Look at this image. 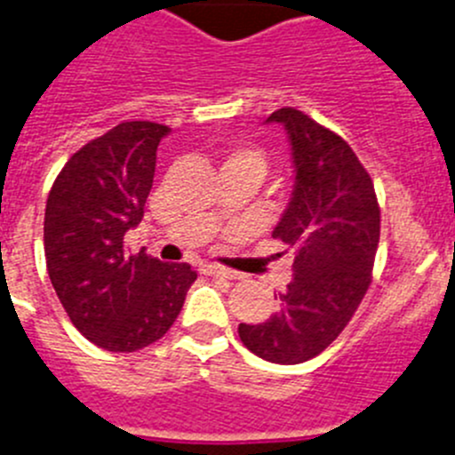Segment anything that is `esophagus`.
I'll use <instances>...</instances> for the list:
<instances>
[{"label": "esophagus", "mask_w": 455, "mask_h": 455, "mask_svg": "<svg viewBox=\"0 0 455 455\" xmlns=\"http://www.w3.org/2000/svg\"><path fill=\"white\" fill-rule=\"evenodd\" d=\"M204 274L213 275V278H228V280L235 278V271L227 269V267H220V265H206L204 267Z\"/></svg>", "instance_id": "34e87169"}]
</instances>
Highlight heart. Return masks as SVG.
Segmentation results:
<instances>
[{
    "label": "heart",
    "mask_w": 455,
    "mask_h": 455,
    "mask_svg": "<svg viewBox=\"0 0 455 455\" xmlns=\"http://www.w3.org/2000/svg\"><path fill=\"white\" fill-rule=\"evenodd\" d=\"M222 168L244 170V172H249V175H253L258 181H260L267 172V156L265 152L258 150V148L237 146L227 152Z\"/></svg>",
    "instance_id": "obj_1"
}]
</instances>
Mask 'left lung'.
I'll return each instance as SVG.
<instances>
[{"label": "left lung", "mask_w": 455, "mask_h": 455, "mask_svg": "<svg viewBox=\"0 0 455 455\" xmlns=\"http://www.w3.org/2000/svg\"><path fill=\"white\" fill-rule=\"evenodd\" d=\"M294 159V190L271 235L294 249V280L265 323H240L242 343L271 363H303L325 350L372 283L379 204L368 170L337 132L300 109H275Z\"/></svg>", "instance_id": "left-lung-1"}]
</instances>
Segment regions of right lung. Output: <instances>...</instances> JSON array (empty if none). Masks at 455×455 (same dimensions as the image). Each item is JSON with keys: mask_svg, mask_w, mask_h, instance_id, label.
<instances>
[{"mask_svg": "<svg viewBox=\"0 0 455 455\" xmlns=\"http://www.w3.org/2000/svg\"><path fill=\"white\" fill-rule=\"evenodd\" d=\"M168 132L161 123H118L71 155L46 199L51 285L78 332L109 352L159 341L197 278L186 262L123 247V235L143 218L156 148Z\"/></svg>", "mask_w": 455, "mask_h": 455, "instance_id": "1", "label": "right lung"}]
</instances>
